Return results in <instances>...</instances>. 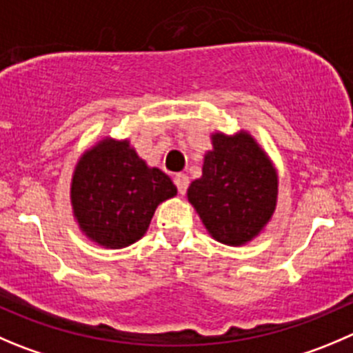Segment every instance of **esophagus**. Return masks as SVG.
<instances>
[{"instance_id":"34e87169","label":"esophagus","mask_w":353,"mask_h":353,"mask_svg":"<svg viewBox=\"0 0 353 353\" xmlns=\"http://www.w3.org/2000/svg\"><path fill=\"white\" fill-rule=\"evenodd\" d=\"M174 185H176V189H179L180 194H185L187 187H189V176L183 173L174 174Z\"/></svg>"}]
</instances>
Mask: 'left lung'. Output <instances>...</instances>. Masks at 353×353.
Instances as JSON below:
<instances>
[{"label":"left lung","instance_id":"8db88e82","mask_svg":"<svg viewBox=\"0 0 353 353\" xmlns=\"http://www.w3.org/2000/svg\"><path fill=\"white\" fill-rule=\"evenodd\" d=\"M203 174L187 189V199L208 234L227 246H243L272 220L279 176L274 163L248 132L211 133Z\"/></svg>","mask_w":353,"mask_h":353}]
</instances>
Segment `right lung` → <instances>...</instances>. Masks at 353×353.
<instances>
[{
	"label": "right lung",
	"mask_w": 353,
	"mask_h": 353,
	"mask_svg": "<svg viewBox=\"0 0 353 353\" xmlns=\"http://www.w3.org/2000/svg\"><path fill=\"white\" fill-rule=\"evenodd\" d=\"M176 196L159 168H150L130 140L105 137L74 168L70 204L81 232L95 244L121 250L145 236L154 211Z\"/></svg>",
	"instance_id": "1"
}]
</instances>
